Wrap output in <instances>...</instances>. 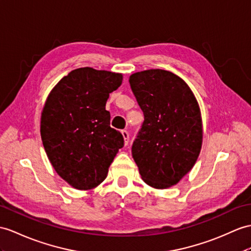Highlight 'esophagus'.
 <instances>
[{
  "label": "esophagus",
  "instance_id": "1",
  "mask_svg": "<svg viewBox=\"0 0 251 251\" xmlns=\"http://www.w3.org/2000/svg\"><path fill=\"white\" fill-rule=\"evenodd\" d=\"M121 134H122V136H124V139H125V145L126 146L127 144H129V132L126 131V130H122Z\"/></svg>",
  "mask_w": 251,
  "mask_h": 251
}]
</instances>
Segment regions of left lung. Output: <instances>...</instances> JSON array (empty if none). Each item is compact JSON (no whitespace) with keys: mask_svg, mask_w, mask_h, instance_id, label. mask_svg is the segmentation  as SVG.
I'll return each mask as SVG.
<instances>
[{"mask_svg":"<svg viewBox=\"0 0 251 251\" xmlns=\"http://www.w3.org/2000/svg\"><path fill=\"white\" fill-rule=\"evenodd\" d=\"M129 82L145 116L132 156L145 183L172 187L191 172L202 146L198 101L188 85L167 70L135 72Z\"/></svg>","mask_w":251,"mask_h":251,"instance_id":"1","label":"left lung"}]
</instances>
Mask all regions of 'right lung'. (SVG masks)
<instances>
[{
    "label": "right lung",
    "mask_w": 251,
    "mask_h": 251,
    "mask_svg": "<svg viewBox=\"0 0 251 251\" xmlns=\"http://www.w3.org/2000/svg\"><path fill=\"white\" fill-rule=\"evenodd\" d=\"M121 73L84 67L55 85L41 112L40 135L49 161L73 188L87 191L104 181L125 140L105 109Z\"/></svg>",
    "instance_id": "add662e5"
}]
</instances>
